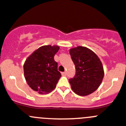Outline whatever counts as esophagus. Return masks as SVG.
Here are the masks:
<instances>
[{"instance_id":"obj_1","label":"esophagus","mask_w":126,"mask_h":126,"mask_svg":"<svg viewBox=\"0 0 126 126\" xmlns=\"http://www.w3.org/2000/svg\"><path fill=\"white\" fill-rule=\"evenodd\" d=\"M61 74H62V76H66L67 73H66V72H62V73H61Z\"/></svg>"}]
</instances>
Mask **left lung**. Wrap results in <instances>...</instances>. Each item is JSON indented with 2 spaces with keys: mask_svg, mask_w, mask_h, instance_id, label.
<instances>
[{
  "mask_svg": "<svg viewBox=\"0 0 126 126\" xmlns=\"http://www.w3.org/2000/svg\"><path fill=\"white\" fill-rule=\"evenodd\" d=\"M70 55L76 67L75 76L69 79L73 92L86 96L96 91L104 76L100 59L92 50L81 46L70 50Z\"/></svg>",
  "mask_w": 126,
  "mask_h": 126,
  "instance_id": "1",
  "label": "left lung"
}]
</instances>
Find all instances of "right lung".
<instances>
[{"label":"right lung","mask_w":126,"mask_h":126,"mask_svg":"<svg viewBox=\"0 0 126 126\" xmlns=\"http://www.w3.org/2000/svg\"><path fill=\"white\" fill-rule=\"evenodd\" d=\"M59 49L58 46L41 47L24 63L26 81L31 88L40 94L50 93L54 90L61 77L57 62L54 60Z\"/></svg>","instance_id":"obj_1"}]
</instances>
